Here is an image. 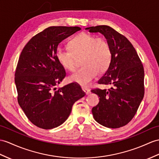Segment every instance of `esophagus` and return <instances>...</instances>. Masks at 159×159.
<instances>
[{
  "instance_id": "obj_1",
  "label": "esophagus",
  "mask_w": 159,
  "mask_h": 159,
  "mask_svg": "<svg viewBox=\"0 0 159 159\" xmlns=\"http://www.w3.org/2000/svg\"><path fill=\"white\" fill-rule=\"evenodd\" d=\"M82 90H84V92H85V93H86V94H89L90 93V90H89L88 88H82Z\"/></svg>"
}]
</instances>
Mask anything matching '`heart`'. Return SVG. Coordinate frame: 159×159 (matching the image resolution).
I'll list each match as a JSON object with an SVG mask.
<instances>
[{
  "label": "heart",
  "instance_id": "obj_1",
  "mask_svg": "<svg viewBox=\"0 0 159 159\" xmlns=\"http://www.w3.org/2000/svg\"><path fill=\"white\" fill-rule=\"evenodd\" d=\"M111 48L104 37L82 33L72 39L69 49L58 48L56 56L59 64L67 71L76 70L79 59L82 68L69 77L71 82L88 86L98 74L106 71L111 60Z\"/></svg>",
  "mask_w": 159,
  "mask_h": 159
}]
</instances>
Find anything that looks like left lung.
Here are the masks:
<instances>
[{"label": "left lung", "mask_w": 159, "mask_h": 159, "mask_svg": "<svg viewBox=\"0 0 159 159\" xmlns=\"http://www.w3.org/2000/svg\"><path fill=\"white\" fill-rule=\"evenodd\" d=\"M86 30L103 34L112 52L109 68L98 81L110 88L91 90L100 97L98 104L92 108L93 117L104 127L119 128L133 119L144 98V67L136 50L123 35L108 25Z\"/></svg>", "instance_id": "8db88e82"}]
</instances>
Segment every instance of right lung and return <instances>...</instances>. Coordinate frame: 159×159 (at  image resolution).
<instances>
[{"label":"right lung","instance_id":"obj_1","mask_svg":"<svg viewBox=\"0 0 159 159\" xmlns=\"http://www.w3.org/2000/svg\"><path fill=\"white\" fill-rule=\"evenodd\" d=\"M79 30L77 26L46 28L31 38L19 58L15 73L17 101L26 117L40 128L63 124L73 104L86 95L75 83L56 88L66 76L57 59L58 45Z\"/></svg>","mask_w":159,"mask_h":159}]
</instances>
